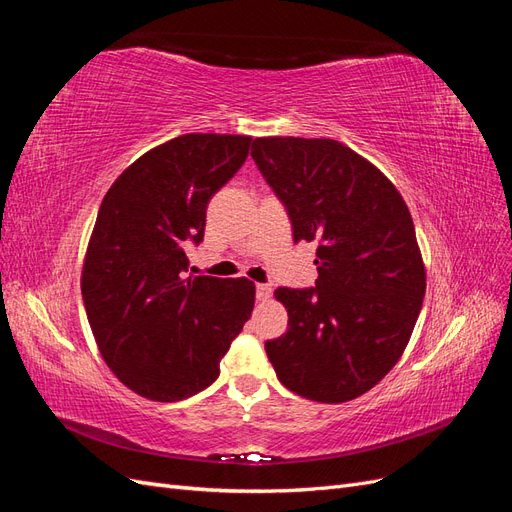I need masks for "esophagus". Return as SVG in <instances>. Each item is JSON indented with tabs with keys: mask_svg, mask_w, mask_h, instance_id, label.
Instances as JSON below:
<instances>
[{
	"mask_svg": "<svg viewBox=\"0 0 512 512\" xmlns=\"http://www.w3.org/2000/svg\"><path fill=\"white\" fill-rule=\"evenodd\" d=\"M271 294H273L271 284H258V286H256V299H258V301H262V303L269 301Z\"/></svg>",
	"mask_w": 512,
	"mask_h": 512,
	"instance_id": "34e87169",
	"label": "esophagus"
}]
</instances>
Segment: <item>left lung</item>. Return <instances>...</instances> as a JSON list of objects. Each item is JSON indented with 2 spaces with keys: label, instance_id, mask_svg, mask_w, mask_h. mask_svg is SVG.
Instances as JSON below:
<instances>
[{
  "label": "left lung",
  "instance_id": "left-lung-1",
  "mask_svg": "<svg viewBox=\"0 0 512 512\" xmlns=\"http://www.w3.org/2000/svg\"><path fill=\"white\" fill-rule=\"evenodd\" d=\"M252 158L282 200L294 243H318L314 288H277L288 329L265 344L301 397L367 393L406 350L425 297L412 215L395 185L331 138H256Z\"/></svg>",
  "mask_w": 512,
  "mask_h": 512
}]
</instances>
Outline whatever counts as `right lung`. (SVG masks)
<instances>
[{"instance_id": "right-lung-1", "label": "right lung", "mask_w": 512, "mask_h": 512, "mask_svg": "<svg viewBox=\"0 0 512 512\" xmlns=\"http://www.w3.org/2000/svg\"><path fill=\"white\" fill-rule=\"evenodd\" d=\"M250 136L183 134L147 151L106 192L81 290L113 374L141 397L179 401L207 389L254 309L245 277L185 280L188 243L205 237L211 196L243 166Z\"/></svg>"}]
</instances>
